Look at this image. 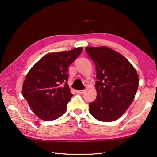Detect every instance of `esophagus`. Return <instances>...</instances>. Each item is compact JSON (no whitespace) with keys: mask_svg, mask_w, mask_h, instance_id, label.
I'll return each instance as SVG.
<instances>
[{"mask_svg":"<svg viewBox=\"0 0 157 157\" xmlns=\"http://www.w3.org/2000/svg\"><path fill=\"white\" fill-rule=\"evenodd\" d=\"M84 92H85V90H77V91H76L77 93H79V94H82V93H83Z\"/></svg>","mask_w":157,"mask_h":157,"instance_id":"esophagus-1","label":"esophagus"}]
</instances>
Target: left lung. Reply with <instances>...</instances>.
I'll use <instances>...</instances> for the list:
<instances>
[{
  "instance_id": "1",
  "label": "left lung",
  "mask_w": 157,
  "mask_h": 157,
  "mask_svg": "<svg viewBox=\"0 0 157 157\" xmlns=\"http://www.w3.org/2000/svg\"><path fill=\"white\" fill-rule=\"evenodd\" d=\"M85 50L94 63L98 78L96 100L89 103L90 114L101 122L117 120L137 91L136 70L127 58L109 48L87 47Z\"/></svg>"
}]
</instances>
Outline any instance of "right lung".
<instances>
[{
    "instance_id": "add662e5",
    "label": "right lung",
    "mask_w": 157,
    "mask_h": 157,
    "mask_svg": "<svg viewBox=\"0 0 157 157\" xmlns=\"http://www.w3.org/2000/svg\"><path fill=\"white\" fill-rule=\"evenodd\" d=\"M82 50L76 48L45 55L28 72L22 93L40 119L54 120L65 114L72 96L67 84L68 67Z\"/></svg>"
}]
</instances>
